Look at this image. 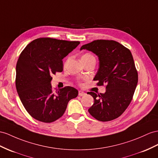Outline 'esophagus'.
I'll use <instances>...</instances> for the list:
<instances>
[{"instance_id": "34e87169", "label": "esophagus", "mask_w": 158, "mask_h": 158, "mask_svg": "<svg viewBox=\"0 0 158 158\" xmlns=\"http://www.w3.org/2000/svg\"><path fill=\"white\" fill-rule=\"evenodd\" d=\"M85 94H86L84 91H79V94H78L79 96H80V97L84 96V95H85Z\"/></svg>"}]
</instances>
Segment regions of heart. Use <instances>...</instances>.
I'll list each match as a JSON object with an SVG mask.
<instances>
[{"label": "heart", "mask_w": 158, "mask_h": 158, "mask_svg": "<svg viewBox=\"0 0 158 158\" xmlns=\"http://www.w3.org/2000/svg\"><path fill=\"white\" fill-rule=\"evenodd\" d=\"M95 59V57L90 53H85L81 57V60H87V59Z\"/></svg>", "instance_id": "heart-1"}]
</instances>
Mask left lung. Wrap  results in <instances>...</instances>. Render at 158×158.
I'll list each match as a JSON object with an SVG mask.
<instances>
[{
	"instance_id": "1",
	"label": "left lung",
	"mask_w": 158,
	"mask_h": 158,
	"mask_svg": "<svg viewBox=\"0 0 158 158\" xmlns=\"http://www.w3.org/2000/svg\"><path fill=\"white\" fill-rule=\"evenodd\" d=\"M91 51L98 56L99 69L94 80L98 85L106 83L105 94L88 92L94 103L88 111L94 118L108 121L119 117L132 99L138 75L131 51L115 40H96L80 50Z\"/></svg>"
}]
</instances>
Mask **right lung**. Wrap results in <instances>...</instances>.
I'll return each instance as SVG.
<instances>
[{"instance_id": "1", "label": "right lung", "mask_w": 158, "mask_h": 158, "mask_svg": "<svg viewBox=\"0 0 158 158\" xmlns=\"http://www.w3.org/2000/svg\"><path fill=\"white\" fill-rule=\"evenodd\" d=\"M80 42L51 38L37 39L27 44L16 66V88L27 112L35 119L51 123L65 111L78 91L65 87L52 91V75L62 72V59Z\"/></svg>"}]
</instances>
